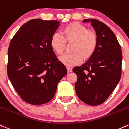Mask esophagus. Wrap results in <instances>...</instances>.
I'll return each instance as SVG.
<instances>
[{"mask_svg": "<svg viewBox=\"0 0 129 129\" xmlns=\"http://www.w3.org/2000/svg\"><path fill=\"white\" fill-rule=\"evenodd\" d=\"M67 70L68 73H70V72H71L72 71V68H70V67H67Z\"/></svg>", "mask_w": 129, "mask_h": 129, "instance_id": "1", "label": "esophagus"}]
</instances>
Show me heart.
Instances as JSON below:
<instances>
[{
    "label": "heart",
    "instance_id": "b5f03b06",
    "mask_svg": "<svg viewBox=\"0 0 129 129\" xmlns=\"http://www.w3.org/2000/svg\"><path fill=\"white\" fill-rule=\"evenodd\" d=\"M62 35L54 33L50 40V45L57 54L63 53L67 43H73L72 53L60 57V61L67 67L80 64L83 60L90 59L94 55L98 45L97 35L94 31L87 30L86 26L79 22H72L65 26Z\"/></svg>",
    "mask_w": 129,
    "mask_h": 129
}]
</instances>
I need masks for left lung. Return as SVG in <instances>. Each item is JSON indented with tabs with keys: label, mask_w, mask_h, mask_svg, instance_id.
<instances>
[{
	"label": "left lung",
	"mask_w": 129,
	"mask_h": 129,
	"mask_svg": "<svg viewBox=\"0 0 129 129\" xmlns=\"http://www.w3.org/2000/svg\"><path fill=\"white\" fill-rule=\"evenodd\" d=\"M83 22L91 23L98 45L85 63L73 69L78 77L75 87L81 101L99 105L108 98L121 79L122 51L115 34L107 25L94 19H86Z\"/></svg>",
	"instance_id": "1"
}]
</instances>
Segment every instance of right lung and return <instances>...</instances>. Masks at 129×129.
I'll use <instances>...</instances> for the list:
<instances>
[{"instance_id": "obj_1", "label": "right lung", "mask_w": 129, "mask_h": 129, "mask_svg": "<svg viewBox=\"0 0 129 129\" xmlns=\"http://www.w3.org/2000/svg\"><path fill=\"white\" fill-rule=\"evenodd\" d=\"M59 26L58 21L32 19L11 40L7 74L17 93L28 104L40 105L50 101L67 73L50 45Z\"/></svg>"}]
</instances>
